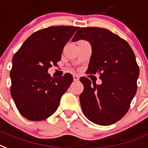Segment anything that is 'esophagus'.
Listing matches in <instances>:
<instances>
[{
    "label": "esophagus",
    "mask_w": 148,
    "mask_h": 148,
    "mask_svg": "<svg viewBox=\"0 0 148 148\" xmlns=\"http://www.w3.org/2000/svg\"><path fill=\"white\" fill-rule=\"evenodd\" d=\"M73 78H74V81H75V82L79 81V77H78L77 75H74V76H73Z\"/></svg>",
    "instance_id": "1"
}]
</instances>
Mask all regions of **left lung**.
I'll return each mask as SVG.
<instances>
[{
	"mask_svg": "<svg viewBox=\"0 0 148 148\" xmlns=\"http://www.w3.org/2000/svg\"><path fill=\"white\" fill-rule=\"evenodd\" d=\"M85 40L92 46L87 74H99L101 85L80 78L84 90L80 103L85 117L99 125L115 123L127 113L137 88L140 69L134 52L126 41L110 30L85 27L72 41Z\"/></svg>",
	"mask_w": 148,
	"mask_h": 148,
	"instance_id": "8db88e82",
	"label": "left lung"
}]
</instances>
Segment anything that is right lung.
Masks as SVG:
<instances>
[{"mask_svg": "<svg viewBox=\"0 0 148 148\" xmlns=\"http://www.w3.org/2000/svg\"><path fill=\"white\" fill-rule=\"evenodd\" d=\"M78 29L57 26L40 29L30 35L14 55L11 95L24 118L42 121L57 110L73 76L66 73L52 77L48 70L61 60L63 47Z\"/></svg>", "mask_w": 148, "mask_h": 148, "instance_id": "obj_1", "label": "right lung"}]
</instances>
